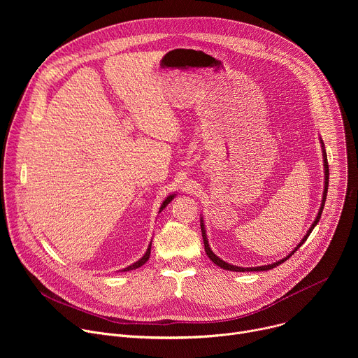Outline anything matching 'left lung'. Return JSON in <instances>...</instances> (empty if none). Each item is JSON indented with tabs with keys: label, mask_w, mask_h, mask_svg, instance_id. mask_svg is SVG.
Returning a JSON list of instances; mask_svg holds the SVG:
<instances>
[{
	"label": "left lung",
	"mask_w": 358,
	"mask_h": 358,
	"mask_svg": "<svg viewBox=\"0 0 358 358\" xmlns=\"http://www.w3.org/2000/svg\"><path fill=\"white\" fill-rule=\"evenodd\" d=\"M320 140V145H322V152H323V167H324V187H323V195H322V203H320V208H319V213L313 221V224L310 225V228L308 229V232H306V235L301 238V241L297 243V246H294V249L287 255V257L282 258L280 261H276L271 265H262V266H257V268H242V266H236V265H231L225 261H222L221 258H218L217 255L213 252L211 246H210V242H208V238H207V231H206V224H203V218L202 215L199 217V225H201V232H202V239H203V246H206V253L208 255V258L220 268L225 269V271H232V272H262V271H269V269H273L276 266H279L280 264H283L285 261H287L292 255L306 242V239L309 238V235L312 234V231L315 229V227L317 225V222L320 221V217H322V213H323V208H324V202H326V196H327V188H329V164H327V155H326V148H324V143L322 140V137H319Z\"/></svg>",
	"instance_id": "8db88e82"
}]
</instances>
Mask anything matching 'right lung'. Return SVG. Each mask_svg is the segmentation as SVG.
<instances>
[{
  "mask_svg": "<svg viewBox=\"0 0 358 358\" xmlns=\"http://www.w3.org/2000/svg\"><path fill=\"white\" fill-rule=\"evenodd\" d=\"M177 194L176 192H173V194H170L164 201H163V203H162V207H160V211L159 213H162L169 203L174 199V196H176ZM150 253H151V242L148 243V248H147V250H145V253L143 255V257L137 261V262H134L133 265H130V266H127V268H124V269H122V272H129V271H133V269H137V268H140V266H143L147 261H148V258H150Z\"/></svg>",
  "mask_w": 358,
  "mask_h": 358,
  "instance_id": "right-lung-1",
  "label": "right lung"
}]
</instances>
